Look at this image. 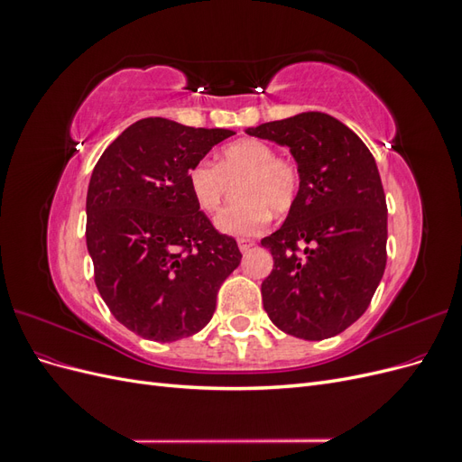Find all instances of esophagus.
Returning <instances> with one entry per match:
<instances>
[{"label": "esophagus", "instance_id": "obj_1", "mask_svg": "<svg viewBox=\"0 0 462 462\" xmlns=\"http://www.w3.org/2000/svg\"><path fill=\"white\" fill-rule=\"evenodd\" d=\"M236 243H239V248H241V253H243V254H245V253H248V250L254 246V241H253V239H239Z\"/></svg>", "mask_w": 462, "mask_h": 462}]
</instances>
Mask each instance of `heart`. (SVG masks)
<instances>
[{
	"mask_svg": "<svg viewBox=\"0 0 462 462\" xmlns=\"http://www.w3.org/2000/svg\"><path fill=\"white\" fill-rule=\"evenodd\" d=\"M241 200L226 208L214 226L231 236L258 235L272 217L287 214L300 190V171L295 162L277 156L273 146L258 138H241L221 148L217 165L200 160L189 170V189L204 212H216L227 197L229 183L239 180Z\"/></svg>",
	"mask_w": 462,
	"mask_h": 462,
	"instance_id": "heart-1",
	"label": "heart"
}]
</instances>
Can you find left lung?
<instances>
[{"instance_id": "obj_1", "label": "left lung", "mask_w": 462, "mask_h": 462, "mask_svg": "<svg viewBox=\"0 0 462 462\" xmlns=\"http://www.w3.org/2000/svg\"><path fill=\"white\" fill-rule=\"evenodd\" d=\"M246 133L289 146L300 171L295 206L262 239L273 256L263 310L292 337H333L366 312L385 272L387 204L375 160L346 125L319 111Z\"/></svg>"}]
</instances>
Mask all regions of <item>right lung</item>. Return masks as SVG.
<instances>
[{"label":"right lung","mask_w":462,"mask_h":462,"mask_svg":"<svg viewBox=\"0 0 462 462\" xmlns=\"http://www.w3.org/2000/svg\"><path fill=\"white\" fill-rule=\"evenodd\" d=\"M231 134L146 117L97 160L87 194L94 282L117 321L150 341L199 333L221 283L241 263L189 189V170Z\"/></svg>","instance_id":"right-lung-1"}]
</instances>
